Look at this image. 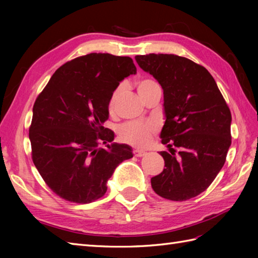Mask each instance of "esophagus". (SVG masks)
<instances>
[{
  "instance_id": "esophagus-1",
  "label": "esophagus",
  "mask_w": 258,
  "mask_h": 258,
  "mask_svg": "<svg viewBox=\"0 0 258 258\" xmlns=\"http://www.w3.org/2000/svg\"><path fill=\"white\" fill-rule=\"evenodd\" d=\"M133 153H134V155L136 157H142V156H144L146 154L144 151H141V150H134Z\"/></svg>"
}]
</instances>
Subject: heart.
<instances>
[{
    "instance_id": "heart-1",
    "label": "heart",
    "mask_w": 258,
    "mask_h": 258,
    "mask_svg": "<svg viewBox=\"0 0 258 258\" xmlns=\"http://www.w3.org/2000/svg\"><path fill=\"white\" fill-rule=\"evenodd\" d=\"M157 85L156 82L150 79H144L138 82V92L143 97L145 93L152 89L153 86ZM123 87L118 86L113 92L109 100L108 108L109 111H113L118 102V98L122 94ZM156 125L153 122H128L125 123L119 127V138L126 143L132 144L136 147H145L150 144L153 135L156 133Z\"/></svg>"
}]
</instances>
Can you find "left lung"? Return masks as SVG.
<instances>
[{
    "instance_id": "8db88e82",
    "label": "left lung",
    "mask_w": 258,
    "mask_h": 258,
    "mask_svg": "<svg viewBox=\"0 0 258 258\" xmlns=\"http://www.w3.org/2000/svg\"><path fill=\"white\" fill-rule=\"evenodd\" d=\"M163 89L165 123L161 152L165 168L151 178L163 199L186 201L204 191L220 173L232 143V115L210 72L174 54L135 56ZM173 147L179 153L174 154Z\"/></svg>"
}]
</instances>
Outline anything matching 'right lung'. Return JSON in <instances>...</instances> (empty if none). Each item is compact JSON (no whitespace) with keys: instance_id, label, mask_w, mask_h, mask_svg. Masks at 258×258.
Instances as JSON below:
<instances>
[{"instance_id":"1","label":"right lung","mask_w":258,"mask_h":258,"mask_svg":"<svg viewBox=\"0 0 258 258\" xmlns=\"http://www.w3.org/2000/svg\"><path fill=\"white\" fill-rule=\"evenodd\" d=\"M132 74L131 57L91 53L57 69L36 98L29 134L33 163L65 201L101 199L118 164L133 157L132 147L112 143L114 132L103 126L113 92ZM101 140L111 144L98 149Z\"/></svg>"}]
</instances>
